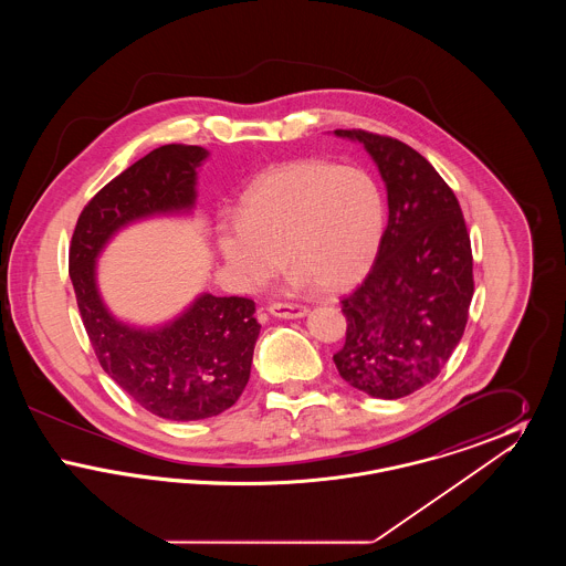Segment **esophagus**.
<instances>
[{
  "mask_svg": "<svg viewBox=\"0 0 566 566\" xmlns=\"http://www.w3.org/2000/svg\"><path fill=\"white\" fill-rule=\"evenodd\" d=\"M268 312H270L271 316H275V318H301V316L307 314V307L298 305V303H282V301H277V303H271Z\"/></svg>",
  "mask_w": 566,
  "mask_h": 566,
  "instance_id": "34e87169",
  "label": "esophagus"
}]
</instances>
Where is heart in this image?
<instances>
[{
  "label": "heart",
  "instance_id": "heart-1",
  "mask_svg": "<svg viewBox=\"0 0 566 566\" xmlns=\"http://www.w3.org/2000/svg\"><path fill=\"white\" fill-rule=\"evenodd\" d=\"M384 227V195L367 171L298 159L248 187L240 222L218 229V248L248 286L273 277L284 256L298 284L342 293L371 270Z\"/></svg>",
  "mask_w": 566,
  "mask_h": 566
}]
</instances>
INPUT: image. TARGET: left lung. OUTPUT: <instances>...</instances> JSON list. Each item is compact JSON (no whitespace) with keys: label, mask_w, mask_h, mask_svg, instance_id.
I'll return each mask as SVG.
<instances>
[{"label":"left lung","mask_w":566,"mask_h":566,"mask_svg":"<svg viewBox=\"0 0 566 566\" xmlns=\"http://www.w3.org/2000/svg\"><path fill=\"white\" fill-rule=\"evenodd\" d=\"M365 144L388 190V224L365 280L342 298L339 376L377 399H401L441 374L462 339L475 291L471 238L454 190L401 139L337 129Z\"/></svg>","instance_id":"left-lung-1"}]
</instances>
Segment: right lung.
Segmentation results:
<instances>
[{
  "mask_svg": "<svg viewBox=\"0 0 566 566\" xmlns=\"http://www.w3.org/2000/svg\"><path fill=\"white\" fill-rule=\"evenodd\" d=\"M206 157L189 144L155 148L84 206L70 243V277L99 365L135 403L176 422L212 418L240 399L261 331L256 305L248 296L203 295L159 331L129 328L97 295L95 256L135 218L190 208Z\"/></svg>",
  "mask_w": 566,
  "mask_h": 566,
  "instance_id": "1",
  "label": "right lung"
}]
</instances>
